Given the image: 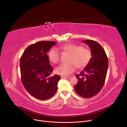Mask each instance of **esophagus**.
<instances>
[{"label":"esophagus","instance_id":"34e87169","mask_svg":"<svg viewBox=\"0 0 127 127\" xmlns=\"http://www.w3.org/2000/svg\"><path fill=\"white\" fill-rule=\"evenodd\" d=\"M69 76H61V79H65V78H67Z\"/></svg>","mask_w":127,"mask_h":127}]
</instances>
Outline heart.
<instances>
[{
    "label": "heart",
    "mask_w": 127,
    "mask_h": 127,
    "mask_svg": "<svg viewBox=\"0 0 127 127\" xmlns=\"http://www.w3.org/2000/svg\"><path fill=\"white\" fill-rule=\"evenodd\" d=\"M59 49L62 52L70 54L67 60L68 63L61 64L56 68V72L59 75L67 76L70 74L75 70V66L79 69L84 68L88 65L91 59V51L77 45L65 44L60 46ZM48 57L52 63H57L60 60V53L57 49L53 48L49 51Z\"/></svg>",
    "instance_id": "1"
}]
</instances>
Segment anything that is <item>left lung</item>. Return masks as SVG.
<instances>
[{"label":"left lung","instance_id":"left-lung-1","mask_svg":"<svg viewBox=\"0 0 127 127\" xmlns=\"http://www.w3.org/2000/svg\"><path fill=\"white\" fill-rule=\"evenodd\" d=\"M91 49L92 58L85 68L76 77L78 83L74 86L77 94L84 98L97 94L104 85L109 61L102 47L91 39L83 41Z\"/></svg>","mask_w":127,"mask_h":127}]
</instances>
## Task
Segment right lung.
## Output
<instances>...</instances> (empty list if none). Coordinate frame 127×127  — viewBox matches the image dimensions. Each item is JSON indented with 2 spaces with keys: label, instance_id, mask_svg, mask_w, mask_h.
Masks as SVG:
<instances>
[{
  "label": "right lung",
  "instance_id": "add662e5",
  "mask_svg": "<svg viewBox=\"0 0 127 127\" xmlns=\"http://www.w3.org/2000/svg\"><path fill=\"white\" fill-rule=\"evenodd\" d=\"M54 41H41L29 46L20 60L22 82L29 94L38 99L47 100L55 94L60 76H50L53 71L47 55Z\"/></svg>",
  "mask_w": 127,
  "mask_h": 127
}]
</instances>
